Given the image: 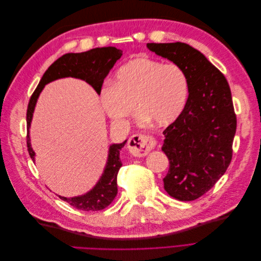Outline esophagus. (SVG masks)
<instances>
[{"mask_svg": "<svg viewBox=\"0 0 261 261\" xmlns=\"http://www.w3.org/2000/svg\"><path fill=\"white\" fill-rule=\"evenodd\" d=\"M155 145V141L151 136L134 135L128 140V149L133 155L144 156Z\"/></svg>", "mask_w": 261, "mask_h": 261, "instance_id": "34e87169", "label": "esophagus"}]
</instances>
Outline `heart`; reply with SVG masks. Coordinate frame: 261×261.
<instances>
[{
    "instance_id": "obj_1",
    "label": "heart",
    "mask_w": 261,
    "mask_h": 261,
    "mask_svg": "<svg viewBox=\"0 0 261 261\" xmlns=\"http://www.w3.org/2000/svg\"><path fill=\"white\" fill-rule=\"evenodd\" d=\"M189 85L185 72L175 64H163L146 58L126 63L113 84L101 89V103L115 123H125L135 113L156 126H168L183 112Z\"/></svg>"
}]
</instances>
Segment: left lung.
<instances>
[{
    "mask_svg": "<svg viewBox=\"0 0 261 261\" xmlns=\"http://www.w3.org/2000/svg\"><path fill=\"white\" fill-rule=\"evenodd\" d=\"M156 55L184 70L189 85L183 112L163 135L162 151L170 161L164 189L177 200L206 194L232 159L236 116L230 86L204 55L183 42L147 43Z\"/></svg>",
    "mask_w": 261,
    "mask_h": 261,
    "instance_id": "1",
    "label": "left lung"
}]
</instances>
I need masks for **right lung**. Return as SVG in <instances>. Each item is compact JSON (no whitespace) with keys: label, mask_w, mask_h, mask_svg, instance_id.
Returning <instances> with one entry per match:
<instances>
[{"label":"right lung","mask_w":261,"mask_h":261,"mask_svg":"<svg viewBox=\"0 0 261 261\" xmlns=\"http://www.w3.org/2000/svg\"><path fill=\"white\" fill-rule=\"evenodd\" d=\"M122 54L123 51L114 46L96 48L82 53H67L58 59L45 70L40 83L29 100L27 109V147L29 155L34 162L36 161V153L31 147L29 129L38 98L44 86L61 78L74 77L85 81L100 94L105 78L114 66L115 62L122 57ZM126 141L127 140L121 144H112L110 146L103 173L89 192L75 197H63L58 195L60 198L74 208L84 211H98L107 208L114 200L117 194L116 178L118 170L122 167L120 152Z\"/></svg>","instance_id":"add662e5"}]
</instances>
